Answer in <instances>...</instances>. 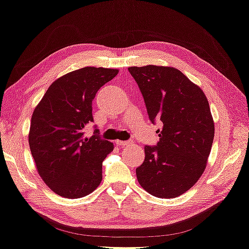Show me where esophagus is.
<instances>
[{"label": "esophagus", "instance_id": "obj_1", "mask_svg": "<svg viewBox=\"0 0 249 249\" xmlns=\"http://www.w3.org/2000/svg\"><path fill=\"white\" fill-rule=\"evenodd\" d=\"M115 143H116V145H118V146H126V145H131L132 141H120V140H117Z\"/></svg>", "mask_w": 249, "mask_h": 249}]
</instances>
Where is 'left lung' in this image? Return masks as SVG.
Returning <instances> with one entry per match:
<instances>
[{
	"instance_id": "left-lung-1",
	"label": "left lung",
	"mask_w": 249,
	"mask_h": 249,
	"mask_svg": "<svg viewBox=\"0 0 249 249\" xmlns=\"http://www.w3.org/2000/svg\"><path fill=\"white\" fill-rule=\"evenodd\" d=\"M128 71L151 122L162 123L157 146L144 147L137 181L152 196L177 198L194 187L207 166L214 136L209 103L202 89L173 67H129Z\"/></svg>"
}]
</instances>
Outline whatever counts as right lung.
Masks as SVG:
<instances>
[{"instance_id":"right-lung-1","label":"right lung","mask_w":249,"mask_h":249,"mask_svg":"<svg viewBox=\"0 0 249 249\" xmlns=\"http://www.w3.org/2000/svg\"><path fill=\"white\" fill-rule=\"evenodd\" d=\"M118 69L85 67L54 80L33 110L29 145L39 176L58 196L83 198L102 182L103 161L114 150L97 128L86 137L94 122L92 99Z\"/></svg>"}]
</instances>
